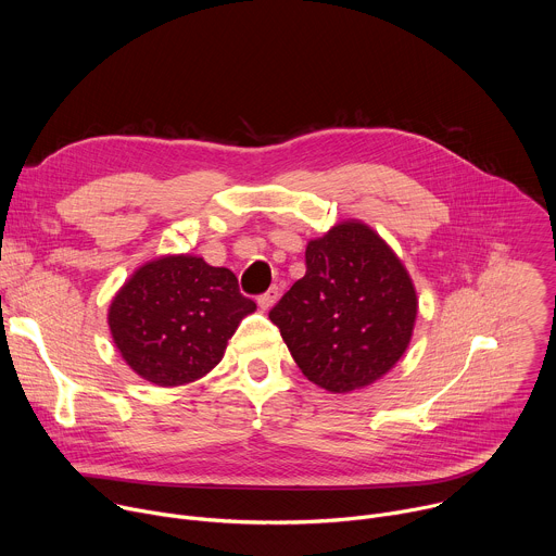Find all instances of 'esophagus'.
Here are the masks:
<instances>
[{"instance_id":"obj_1","label":"esophagus","mask_w":556,"mask_h":556,"mask_svg":"<svg viewBox=\"0 0 556 556\" xmlns=\"http://www.w3.org/2000/svg\"><path fill=\"white\" fill-rule=\"evenodd\" d=\"M277 299H279V288L273 286L266 294H262V296L257 299V303H260V307L266 312V309H270V307L277 303Z\"/></svg>"}]
</instances>
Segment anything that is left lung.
I'll list each match as a JSON object with an SVG mask.
<instances>
[{
  "instance_id": "8db88e82",
  "label": "left lung",
  "mask_w": 556,
  "mask_h": 556,
  "mask_svg": "<svg viewBox=\"0 0 556 556\" xmlns=\"http://www.w3.org/2000/svg\"><path fill=\"white\" fill-rule=\"evenodd\" d=\"M418 316L414 281L382 237L343 219L305 247V275L270 309L307 380L348 393L380 380L407 352Z\"/></svg>"
}]
</instances>
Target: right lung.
Segmentation results:
<instances>
[{
	"instance_id": "1",
	"label": "right lung",
	"mask_w": 556,
	"mask_h": 556,
	"mask_svg": "<svg viewBox=\"0 0 556 556\" xmlns=\"http://www.w3.org/2000/svg\"><path fill=\"white\" fill-rule=\"evenodd\" d=\"M255 309L228 268L198 255H163L121 286L108 324L116 350L140 378L180 387L222 361L228 339Z\"/></svg>"
}]
</instances>
